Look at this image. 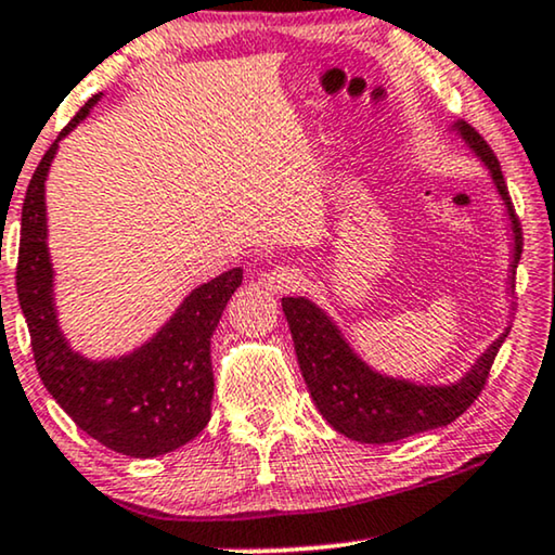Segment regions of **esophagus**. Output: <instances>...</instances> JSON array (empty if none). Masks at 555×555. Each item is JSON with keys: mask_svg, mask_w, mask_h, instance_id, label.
Instances as JSON below:
<instances>
[{"mask_svg": "<svg viewBox=\"0 0 555 555\" xmlns=\"http://www.w3.org/2000/svg\"><path fill=\"white\" fill-rule=\"evenodd\" d=\"M261 284L274 294L294 292V288L301 284V271L294 267H276L267 271V274H261Z\"/></svg>", "mask_w": 555, "mask_h": 555, "instance_id": "esophagus-1", "label": "esophagus"}]
</instances>
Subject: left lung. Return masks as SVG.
Returning a JSON list of instances; mask_svg holds the SVG:
<instances>
[{
    "label": "left lung",
    "instance_id": "1",
    "mask_svg": "<svg viewBox=\"0 0 555 555\" xmlns=\"http://www.w3.org/2000/svg\"><path fill=\"white\" fill-rule=\"evenodd\" d=\"M452 130L463 138L467 151L482 163L495 185L498 198L503 201L511 225V263L508 281H505L511 294L522 251V233L518 218L513 214L503 170L486 140L470 125H455ZM281 307H284L288 330H292L301 377L307 382L319 415L339 435L366 444L397 442L457 420L480 395L498 349L511 330L505 326L501 337L467 366L463 377L444 382V385H433V382L404 379L374 370L349 345L339 324L307 296H284Z\"/></svg>",
    "mask_w": 555,
    "mask_h": 555
}]
</instances>
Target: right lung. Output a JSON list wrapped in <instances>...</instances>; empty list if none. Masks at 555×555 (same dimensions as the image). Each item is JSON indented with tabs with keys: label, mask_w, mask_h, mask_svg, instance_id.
Masks as SVG:
<instances>
[{
	"label": "right lung",
	"mask_w": 555,
	"mask_h": 555,
	"mask_svg": "<svg viewBox=\"0 0 555 555\" xmlns=\"http://www.w3.org/2000/svg\"><path fill=\"white\" fill-rule=\"evenodd\" d=\"M92 95L37 166L22 203L17 296L33 337L35 364L54 402L82 433L128 457H158L191 442L210 420L214 370L210 337L244 269L198 284L143 345L115 357H88L69 345L54 304V269L47 246L44 183L60 140L88 118Z\"/></svg>",
	"instance_id": "add662e5"
}]
</instances>
